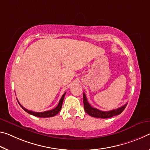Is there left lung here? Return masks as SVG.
<instances>
[{"mask_svg":"<svg viewBox=\"0 0 150 150\" xmlns=\"http://www.w3.org/2000/svg\"><path fill=\"white\" fill-rule=\"evenodd\" d=\"M83 104H84V109L87 114H89L90 116L93 117H97V118H110L112 117L113 116L120 115V114L124 110L125 107L127 105V103L125 104L124 105L119 108L117 109H113L111 111H101L99 109H97L95 108H93L90 104L88 103L86 96H85V93H83Z\"/></svg>","mask_w":150,"mask_h":150,"instance_id":"8db88e82","label":"left lung"}]
</instances>
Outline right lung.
Listing matches in <instances>:
<instances>
[{"instance_id": "right-lung-1", "label": "right lung", "mask_w": 150, "mask_h": 150, "mask_svg": "<svg viewBox=\"0 0 150 150\" xmlns=\"http://www.w3.org/2000/svg\"><path fill=\"white\" fill-rule=\"evenodd\" d=\"M65 93L63 95V96L61 97V98L60 99V101L59 102V104L55 108L53 109H51V110H49V111H43V112H35V111H30V110H28L26 108H24L22 105H21L19 103V102L18 101V103H19V105L21 106V108H22L24 110H25L26 112H27L28 113L30 114V115H33L34 116H37V117H53V116L56 115L57 114L59 111H60L61 108H62V105H63V99H64V97H65Z\"/></svg>"}]
</instances>
